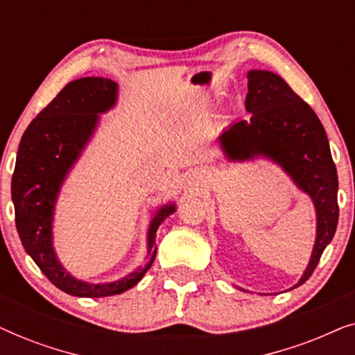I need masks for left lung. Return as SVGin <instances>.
<instances>
[{"label": "left lung", "instance_id": "1", "mask_svg": "<svg viewBox=\"0 0 355 355\" xmlns=\"http://www.w3.org/2000/svg\"><path fill=\"white\" fill-rule=\"evenodd\" d=\"M247 79L245 110L252 114L250 119L226 129L220 135V144L231 159H247L255 155L273 158L312 197L317 208V241L307 270L297 283L300 286L312 276L336 232V166L318 116L279 76L250 71Z\"/></svg>", "mask_w": 355, "mask_h": 355}]
</instances>
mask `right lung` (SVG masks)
I'll return each mask as SVG.
<instances>
[{"label":"right lung","instance_id":"add662e5","mask_svg":"<svg viewBox=\"0 0 355 355\" xmlns=\"http://www.w3.org/2000/svg\"><path fill=\"white\" fill-rule=\"evenodd\" d=\"M118 85L106 77L72 80L28 124L17 150L11 196L16 227L24 249L43 275L66 294L77 297H106L121 294L139 283L157 255L155 239L164 218L174 205L159 208L148 230V255L145 268L108 284H87L74 279L58 261L51 245V220L62 179L94 132L98 113L116 101Z\"/></svg>","mask_w":355,"mask_h":355}]
</instances>
